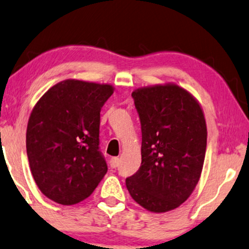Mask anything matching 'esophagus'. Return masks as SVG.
Segmentation results:
<instances>
[{"mask_svg":"<svg viewBox=\"0 0 249 249\" xmlns=\"http://www.w3.org/2000/svg\"><path fill=\"white\" fill-rule=\"evenodd\" d=\"M119 163H120V160H119V157H112L110 160V166L112 168H117L119 166Z\"/></svg>","mask_w":249,"mask_h":249,"instance_id":"1","label":"esophagus"}]
</instances>
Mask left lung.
Segmentation results:
<instances>
[{
  "mask_svg": "<svg viewBox=\"0 0 249 249\" xmlns=\"http://www.w3.org/2000/svg\"><path fill=\"white\" fill-rule=\"evenodd\" d=\"M142 124V165L125 185L151 212L178 208L196 189L207 148V125L197 101L175 84L132 92Z\"/></svg>",
  "mask_w": 249,
  "mask_h": 249,
  "instance_id": "8db88e82",
  "label": "left lung"
}]
</instances>
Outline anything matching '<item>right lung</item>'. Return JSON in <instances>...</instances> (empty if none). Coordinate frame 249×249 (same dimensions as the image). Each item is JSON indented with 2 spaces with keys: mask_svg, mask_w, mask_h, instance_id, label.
<instances>
[{
  "mask_svg": "<svg viewBox=\"0 0 249 249\" xmlns=\"http://www.w3.org/2000/svg\"><path fill=\"white\" fill-rule=\"evenodd\" d=\"M109 84L66 80L36 104L27 128L29 165L39 190L64 205L93 193L107 172L100 151V112Z\"/></svg>",
  "mask_w": 249,
  "mask_h": 249,
  "instance_id": "right-lung-1",
  "label": "right lung"
}]
</instances>
